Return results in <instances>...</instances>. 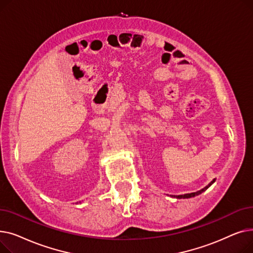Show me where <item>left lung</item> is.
Here are the masks:
<instances>
[{"label":"left lung","instance_id":"left-lung-1","mask_svg":"<svg viewBox=\"0 0 253 253\" xmlns=\"http://www.w3.org/2000/svg\"><path fill=\"white\" fill-rule=\"evenodd\" d=\"M215 181V179H213V180H212L208 185H207V187H205L204 189H202L201 191H198V192H196V193H191V194H185V195H179V196H174V197H176V198H178V199H181V198H191V197H195V196H197V195H200V194H202L204 191H206L209 187H210V185L212 184V183H213Z\"/></svg>","mask_w":253,"mask_h":253}]
</instances>
